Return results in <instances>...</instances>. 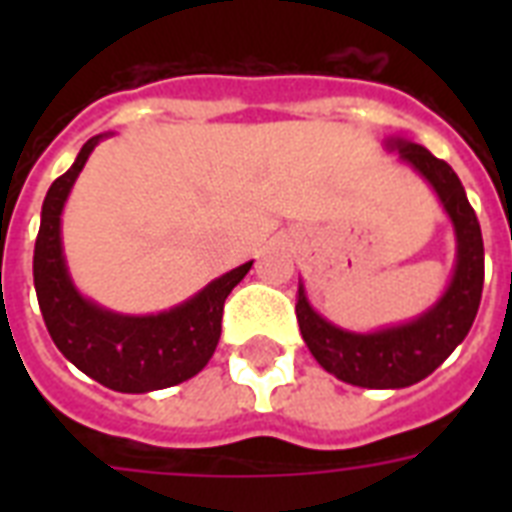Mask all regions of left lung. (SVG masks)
Here are the masks:
<instances>
[{"label": "left lung", "instance_id": "8db88e82", "mask_svg": "<svg viewBox=\"0 0 512 512\" xmlns=\"http://www.w3.org/2000/svg\"><path fill=\"white\" fill-rule=\"evenodd\" d=\"M385 146L398 151L401 162L412 164L433 185L452 220L457 236V265L449 287L441 300L417 319L366 335L348 332L321 319L308 303L303 284L297 292L295 308L297 324L313 358L329 374H335L337 380L374 390L406 388L436 372L473 327L484 289L481 225L457 172L444 159H436L428 148L417 146L412 140L388 138Z\"/></svg>", "mask_w": 512, "mask_h": 512}]
</instances>
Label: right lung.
<instances>
[{
  "instance_id": "obj_1",
  "label": "right lung",
  "mask_w": 512,
  "mask_h": 512,
  "mask_svg": "<svg viewBox=\"0 0 512 512\" xmlns=\"http://www.w3.org/2000/svg\"><path fill=\"white\" fill-rule=\"evenodd\" d=\"M103 135L82 146L71 170L50 185L42 204V225L34 247V287L44 324L63 356L119 393H148L191 380L212 358L220 340L225 297L252 263L209 281L199 295L156 316H122L79 295L68 276L60 215L71 185Z\"/></svg>"
}]
</instances>
